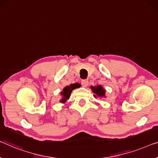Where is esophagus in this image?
I'll return each instance as SVG.
<instances>
[{"instance_id":"1","label":"esophagus","mask_w":158,"mask_h":158,"mask_svg":"<svg viewBox=\"0 0 158 158\" xmlns=\"http://www.w3.org/2000/svg\"><path fill=\"white\" fill-rule=\"evenodd\" d=\"M81 83L83 85V87H87L88 85V80H83V81H81Z\"/></svg>"}]
</instances>
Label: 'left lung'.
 I'll use <instances>...</instances> for the list:
<instances>
[{
	"mask_svg": "<svg viewBox=\"0 0 158 158\" xmlns=\"http://www.w3.org/2000/svg\"><path fill=\"white\" fill-rule=\"evenodd\" d=\"M91 90H92L93 93H94L95 95L93 96L96 98H106V89H105L103 87H102L101 85H99L96 86H90Z\"/></svg>",
	"mask_w": 158,
	"mask_h": 158,
	"instance_id": "8db88e82",
	"label": "left lung"
}]
</instances>
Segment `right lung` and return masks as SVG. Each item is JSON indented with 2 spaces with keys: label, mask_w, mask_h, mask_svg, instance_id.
<instances>
[{
  "label": "right lung",
  "mask_w": 158,
  "mask_h": 158,
  "mask_svg": "<svg viewBox=\"0 0 158 158\" xmlns=\"http://www.w3.org/2000/svg\"><path fill=\"white\" fill-rule=\"evenodd\" d=\"M79 86L80 84L76 83L74 84H70V85L65 87L62 92H60V95L62 98L60 100V102H61V103H65L67 101V100L70 98V96L71 95L73 90H74V89L77 88H79Z\"/></svg>",
  "instance_id": "right-lung-1"
}]
</instances>
